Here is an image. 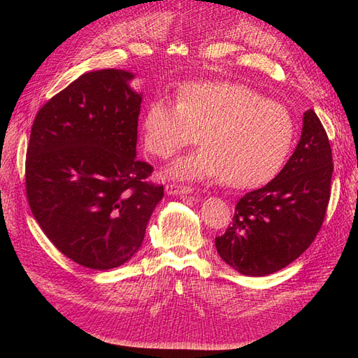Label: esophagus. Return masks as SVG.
Segmentation results:
<instances>
[{
  "label": "esophagus",
  "instance_id": "1",
  "mask_svg": "<svg viewBox=\"0 0 358 358\" xmlns=\"http://www.w3.org/2000/svg\"><path fill=\"white\" fill-rule=\"evenodd\" d=\"M167 194L170 196H175V194H191L194 192V188L189 185H178V183H170L166 187Z\"/></svg>",
  "mask_w": 358,
  "mask_h": 358
}]
</instances>
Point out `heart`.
<instances>
[{"mask_svg": "<svg viewBox=\"0 0 358 358\" xmlns=\"http://www.w3.org/2000/svg\"><path fill=\"white\" fill-rule=\"evenodd\" d=\"M149 154L169 158L196 142L201 148L176 159L173 178L220 179L251 188L273 178L289 152L296 127L285 106L266 100L242 83L196 82L178 91V101L154 100L143 117Z\"/></svg>", "mask_w": 358, "mask_h": 358, "instance_id": "1", "label": "heart"}]
</instances>
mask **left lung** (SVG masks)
I'll return each instance as SVG.
<instances>
[{"mask_svg": "<svg viewBox=\"0 0 358 358\" xmlns=\"http://www.w3.org/2000/svg\"><path fill=\"white\" fill-rule=\"evenodd\" d=\"M331 148L312 109L303 115L294 154L278 176L237 201L233 222L215 237L224 262L246 276H266L299 258L321 229L330 200Z\"/></svg>", "mask_w": 358, "mask_h": 358, "instance_id": "left-lung-1", "label": "left lung"}]
</instances>
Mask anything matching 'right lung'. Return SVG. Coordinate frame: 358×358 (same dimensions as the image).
<instances>
[{"mask_svg":"<svg viewBox=\"0 0 358 358\" xmlns=\"http://www.w3.org/2000/svg\"><path fill=\"white\" fill-rule=\"evenodd\" d=\"M134 74H82L41 107L27 150V197L48 239L83 267L109 270L131 258L164 196L136 158L142 94Z\"/></svg>","mask_w":358,"mask_h":358,"instance_id":"1","label":"right lung"}]
</instances>
